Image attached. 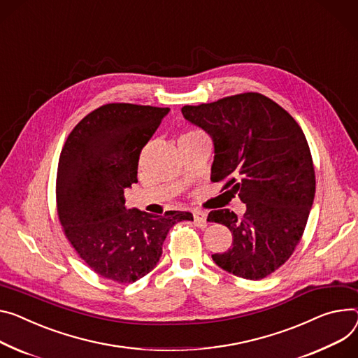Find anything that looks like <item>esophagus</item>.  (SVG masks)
Listing matches in <instances>:
<instances>
[{"instance_id": "esophagus-1", "label": "esophagus", "mask_w": 358, "mask_h": 358, "mask_svg": "<svg viewBox=\"0 0 358 358\" xmlns=\"http://www.w3.org/2000/svg\"><path fill=\"white\" fill-rule=\"evenodd\" d=\"M194 217H195V221H196V224H198V225H201V227H205V224H206V217H208V213H206L205 210H199V209H195V210H194Z\"/></svg>"}]
</instances>
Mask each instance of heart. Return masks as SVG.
<instances>
[{
	"instance_id": "obj_1",
	"label": "heart",
	"mask_w": 358,
	"mask_h": 358,
	"mask_svg": "<svg viewBox=\"0 0 358 358\" xmlns=\"http://www.w3.org/2000/svg\"><path fill=\"white\" fill-rule=\"evenodd\" d=\"M190 133H194V131H190Z\"/></svg>"
}]
</instances>
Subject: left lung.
<instances>
[{
	"mask_svg": "<svg viewBox=\"0 0 358 358\" xmlns=\"http://www.w3.org/2000/svg\"><path fill=\"white\" fill-rule=\"evenodd\" d=\"M183 117L213 143L210 179L225 180L246 203L242 217L212 210L232 246L215 264L245 280H261L294 252L308 221L315 175L304 133L292 116L259 93H243L201 106H183Z\"/></svg>",
	"mask_w": 358,
	"mask_h": 358,
	"instance_id": "8db88e82",
	"label": "left lung"
}]
</instances>
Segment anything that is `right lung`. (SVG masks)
<instances>
[{
    "mask_svg": "<svg viewBox=\"0 0 358 358\" xmlns=\"http://www.w3.org/2000/svg\"><path fill=\"white\" fill-rule=\"evenodd\" d=\"M169 107L106 104L69 134L59 160L57 210L73 248L96 273L120 284L145 277L162 257V243L190 212L157 216L127 209L124 190L137 182L143 146Z\"/></svg>",
    "mask_w": 358,
    "mask_h": 358,
    "instance_id": "1",
    "label": "right lung"
}]
</instances>
